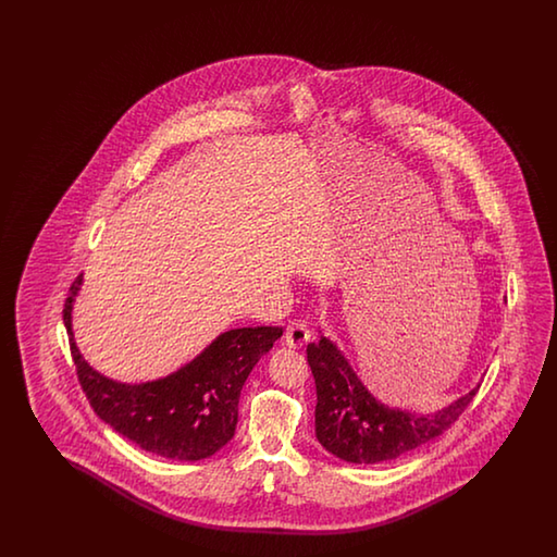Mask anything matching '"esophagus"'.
I'll return each mask as SVG.
<instances>
[{
    "label": "esophagus",
    "instance_id": "obj_1",
    "mask_svg": "<svg viewBox=\"0 0 557 557\" xmlns=\"http://www.w3.org/2000/svg\"><path fill=\"white\" fill-rule=\"evenodd\" d=\"M310 338V331L305 320L295 319L288 322L286 331H284V343L288 344L290 348H300L302 344L308 343Z\"/></svg>",
    "mask_w": 557,
    "mask_h": 557
}]
</instances>
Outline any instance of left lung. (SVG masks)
<instances>
[{
  "mask_svg": "<svg viewBox=\"0 0 557 557\" xmlns=\"http://www.w3.org/2000/svg\"><path fill=\"white\" fill-rule=\"evenodd\" d=\"M307 358L317 384V438L344 462L403 458L451 428L480 388L434 414H418L379 403L329 338L320 336L319 343L308 344Z\"/></svg>",
  "mask_w": 557,
  "mask_h": 557,
  "instance_id": "8db88e82",
  "label": "left lung"
}]
</instances>
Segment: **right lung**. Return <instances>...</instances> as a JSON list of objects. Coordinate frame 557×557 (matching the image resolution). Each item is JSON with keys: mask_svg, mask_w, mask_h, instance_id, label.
I'll return each instance as SVG.
<instances>
[{"mask_svg": "<svg viewBox=\"0 0 557 557\" xmlns=\"http://www.w3.org/2000/svg\"><path fill=\"white\" fill-rule=\"evenodd\" d=\"M82 274L70 286L63 322L73 364L95 414L145 451L195 462L213 456L235 436L238 398L250 370L283 336L281 326L223 332L187 367L145 384H121L95 372L79 355L72 307Z\"/></svg>", "mask_w": 557, "mask_h": 557, "instance_id": "add662e5", "label": "right lung"}]
</instances>
